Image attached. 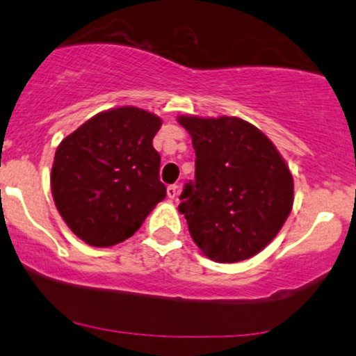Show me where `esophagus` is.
<instances>
[{
	"mask_svg": "<svg viewBox=\"0 0 356 356\" xmlns=\"http://www.w3.org/2000/svg\"><path fill=\"white\" fill-rule=\"evenodd\" d=\"M177 194H179V186H175V184L168 186V188H167V196L170 197V200H174V197L177 196Z\"/></svg>",
	"mask_w": 356,
	"mask_h": 356,
	"instance_id": "esophagus-1",
	"label": "esophagus"
}]
</instances>
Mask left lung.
Returning <instances> with one entry per match:
<instances>
[{
  "mask_svg": "<svg viewBox=\"0 0 356 356\" xmlns=\"http://www.w3.org/2000/svg\"><path fill=\"white\" fill-rule=\"evenodd\" d=\"M196 152L179 211L208 259L238 263L266 247L293 207V175L273 141L241 118L179 115Z\"/></svg>",
  "mask_w": 356,
  "mask_h": 356,
  "instance_id": "1",
  "label": "left lung"
}]
</instances>
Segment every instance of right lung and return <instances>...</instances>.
Here are the masks:
<instances>
[{
	"instance_id": "obj_1",
	"label": "right lung",
	"mask_w": 356,
	"mask_h": 356,
	"mask_svg": "<svg viewBox=\"0 0 356 356\" xmlns=\"http://www.w3.org/2000/svg\"><path fill=\"white\" fill-rule=\"evenodd\" d=\"M162 119L140 107L104 111L56 149L51 193L59 215L85 244L112 247L143 225L165 197L153 138Z\"/></svg>"
}]
</instances>
